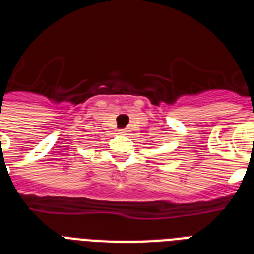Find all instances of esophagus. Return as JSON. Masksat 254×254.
Listing matches in <instances>:
<instances>
[{
    "label": "esophagus",
    "mask_w": 254,
    "mask_h": 254,
    "mask_svg": "<svg viewBox=\"0 0 254 254\" xmlns=\"http://www.w3.org/2000/svg\"><path fill=\"white\" fill-rule=\"evenodd\" d=\"M120 133H121V134H126V129H122V131H121Z\"/></svg>",
    "instance_id": "esophagus-1"
}]
</instances>
